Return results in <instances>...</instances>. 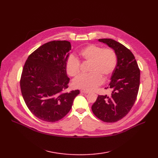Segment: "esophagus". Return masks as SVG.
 Returning a JSON list of instances; mask_svg holds the SVG:
<instances>
[{
  "instance_id": "esophagus-1",
  "label": "esophagus",
  "mask_w": 158,
  "mask_h": 158,
  "mask_svg": "<svg viewBox=\"0 0 158 158\" xmlns=\"http://www.w3.org/2000/svg\"><path fill=\"white\" fill-rule=\"evenodd\" d=\"M81 94H89V92H88V91L81 90Z\"/></svg>"
}]
</instances>
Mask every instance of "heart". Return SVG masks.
<instances>
[{
  "label": "heart",
  "instance_id": "obj_1",
  "mask_svg": "<svg viewBox=\"0 0 158 158\" xmlns=\"http://www.w3.org/2000/svg\"><path fill=\"white\" fill-rule=\"evenodd\" d=\"M80 59L89 63V73L81 75L73 82L75 88L90 91L101 85L104 79H107L115 70L117 57L114 50L111 48H102L96 45H88L79 52ZM80 62L73 56L69 57L66 62V71L71 77L77 76L80 72Z\"/></svg>",
  "mask_w": 158,
  "mask_h": 158
}]
</instances>
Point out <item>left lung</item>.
Wrapping results in <instances>:
<instances>
[{"label": "left lung", "instance_id": "left-lung-1", "mask_svg": "<svg viewBox=\"0 0 158 158\" xmlns=\"http://www.w3.org/2000/svg\"><path fill=\"white\" fill-rule=\"evenodd\" d=\"M113 48L117 54V66L107 88L112 89L110 96L98 95L92 110L104 122L112 123L123 118L133 106L139 86L140 71L135 57L129 49L112 39H98Z\"/></svg>", "mask_w": 158, "mask_h": 158}]
</instances>
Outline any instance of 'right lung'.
I'll list each match as a JSON object with an SVG mask.
<instances>
[{"mask_svg": "<svg viewBox=\"0 0 158 158\" xmlns=\"http://www.w3.org/2000/svg\"><path fill=\"white\" fill-rule=\"evenodd\" d=\"M71 50L68 41H52L38 48L28 57L23 68L20 89L30 111L38 118L54 122L72 108L79 90L64 92L70 79L66 62Z\"/></svg>", "mask_w": 158, "mask_h": 158, "instance_id": "1", "label": "right lung"}]
</instances>
